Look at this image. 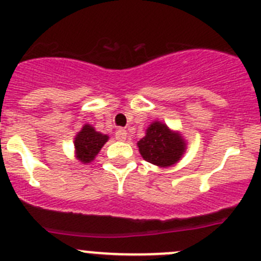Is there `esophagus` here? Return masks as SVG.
I'll return each instance as SVG.
<instances>
[{
    "mask_svg": "<svg viewBox=\"0 0 261 261\" xmlns=\"http://www.w3.org/2000/svg\"><path fill=\"white\" fill-rule=\"evenodd\" d=\"M116 140L118 141H125L126 138H127V133H126V130H122V128H120V130L116 131Z\"/></svg>",
    "mask_w": 261,
    "mask_h": 261,
    "instance_id": "1",
    "label": "esophagus"
}]
</instances>
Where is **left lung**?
I'll return each mask as SVG.
<instances>
[{
  "label": "left lung",
  "mask_w": 261,
  "mask_h": 261,
  "mask_svg": "<svg viewBox=\"0 0 261 261\" xmlns=\"http://www.w3.org/2000/svg\"><path fill=\"white\" fill-rule=\"evenodd\" d=\"M138 146L144 160L160 168L174 165L186 151V141L180 134L159 121L146 128V135L138 141Z\"/></svg>",
  "instance_id": "8db88e82"
}]
</instances>
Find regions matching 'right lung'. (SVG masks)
<instances>
[{"label": "right lung", "mask_w": 261, "mask_h": 261, "mask_svg": "<svg viewBox=\"0 0 261 261\" xmlns=\"http://www.w3.org/2000/svg\"><path fill=\"white\" fill-rule=\"evenodd\" d=\"M107 140H109V136L98 133L94 130L93 126L86 123L74 139L77 159L84 164L91 163L92 160H94L102 146L107 143Z\"/></svg>", "instance_id": "right-lung-1"}]
</instances>
